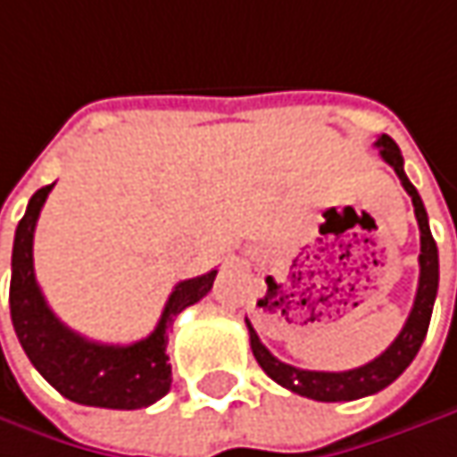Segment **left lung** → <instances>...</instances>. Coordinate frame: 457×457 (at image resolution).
Here are the masks:
<instances>
[{
  "label": "left lung",
  "instance_id": "left-lung-1",
  "mask_svg": "<svg viewBox=\"0 0 457 457\" xmlns=\"http://www.w3.org/2000/svg\"><path fill=\"white\" fill-rule=\"evenodd\" d=\"M377 148L382 154V159L395 170V175L400 178V183L405 187V193L413 201V212H416V222L421 229V253H419V290H416V301L413 309L408 313L400 335L393 340V345L382 355H377L374 361L358 366V369H348V371H309V369H298L290 366L279 358H274L264 343L259 340L256 329L248 324V335H251V351L256 355L259 366L267 371L277 385L287 387L290 393L312 397V400H321V403H337V400H358L366 395L379 393L387 385H393L395 379L411 366V361L416 358V353L421 348L427 329H429V319H432V309H435L436 287H439V256H436V243L429 229V220H427V209L424 201L419 195V190L411 186V180L405 178L403 170V154L390 136H382L377 141Z\"/></svg>",
  "mask_w": 457,
  "mask_h": 457
}]
</instances>
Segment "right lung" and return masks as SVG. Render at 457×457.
Returning a JSON list of instances; mask_svg holds the SVG:
<instances>
[{"label": "right lung", "instance_id": "obj_1", "mask_svg": "<svg viewBox=\"0 0 457 457\" xmlns=\"http://www.w3.org/2000/svg\"><path fill=\"white\" fill-rule=\"evenodd\" d=\"M54 187L44 186L28 201L12 245L10 316L22 351L36 371L72 403L136 411L170 393L172 366L167 363V332L175 316L198 303L214 285L217 270L175 285L156 329L130 345H104L72 332L49 309L33 271V232L41 206Z\"/></svg>", "mask_w": 457, "mask_h": 457}]
</instances>
